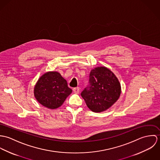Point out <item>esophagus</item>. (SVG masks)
<instances>
[{"label": "esophagus", "instance_id": "34e87169", "mask_svg": "<svg viewBox=\"0 0 160 160\" xmlns=\"http://www.w3.org/2000/svg\"><path fill=\"white\" fill-rule=\"evenodd\" d=\"M79 88H78V87H77V88H73V89H72V91L73 92L75 93H78L79 92Z\"/></svg>", "mask_w": 160, "mask_h": 160}]
</instances>
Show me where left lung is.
Wrapping results in <instances>:
<instances>
[{
	"label": "left lung",
	"mask_w": 160,
	"mask_h": 160,
	"mask_svg": "<svg viewBox=\"0 0 160 160\" xmlns=\"http://www.w3.org/2000/svg\"><path fill=\"white\" fill-rule=\"evenodd\" d=\"M121 92V84L114 73L100 67L91 70L89 85L81 95L88 107L98 113L111 107L118 100Z\"/></svg>",
	"instance_id": "left-lung-1"
}]
</instances>
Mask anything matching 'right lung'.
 Here are the masks:
<instances>
[{
	"label": "right lung",
	"instance_id": "add662e5",
	"mask_svg": "<svg viewBox=\"0 0 160 160\" xmlns=\"http://www.w3.org/2000/svg\"><path fill=\"white\" fill-rule=\"evenodd\" d=\"M71 92L67 81L57 71L44 74L38 79L34 89L38 102L50 109L60 107Z\"/></svg>",
	"mask_w": 160,
	"mask_h": 160
}]
</instances>
